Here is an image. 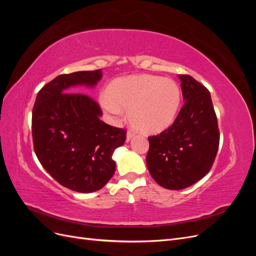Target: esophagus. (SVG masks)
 <instances>
[{"mask_svg":"<svg viewBox=\"0 0 256 256\" xmlns=\"http://www.w3.org/2000/svg\"><path fill=\"white\" fill-rule=\"evenodd\" d=\"M134 136V131L132 130H128V132H127V142H129Z\"/></svg>","mask_w":256,"mask_h":256,"instance_id":"esophagus-1","label":"esophagus"}]
</instances>
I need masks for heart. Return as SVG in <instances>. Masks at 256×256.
I'll use <instances>...</instances> for the list:
<instances>
[{
    "label": "heart",
    "instance_id": "obj_1",
    "mask_svg": "<svg viewBox=\"0 0 256 256\" xmlns=\"http://www.w3.org/2000/svg\"><path fill=\"white\" fill-rule=\"evenodd\" d=\"M182 100V92L172 79L141 74L112 81L102 97L104 109L120 115L129 110V120L143 134H158L172 125Z\"/></svg>",
    "mask_w": 256,
    "mask_h": 256
}]
</instances>
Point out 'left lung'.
Wrapping results in <instances>:
<instances>
[{
    "instance_id": "8db88e82",
    "label": "left lung",
    "mask_w": 256,
    "mask_h": 256,
    "mask_svg": "<svg viewBox=\"0 0 256 256\" xmlns=\"http://www.w3.org/2000/svg\"><path fill=\"white\" fill-rule=\"evenodd\" d=\"M178 76L184 106L171 126L148 136L146 156L154 182L171 190L184 189L202 180L210 171L220 142L210 92L189 74Z\"/></svg>"
}]
</instances>
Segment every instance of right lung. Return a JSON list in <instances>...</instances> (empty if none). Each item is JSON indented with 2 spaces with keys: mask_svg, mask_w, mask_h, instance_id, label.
Wrapping results in <instances>:
<instances>
[{
  "mask_svg": "<svg viewBox=\"0 0 256 256\" xmlns=\"http://www.w3.org/2000/svg\"><path fill=\"white\" fill-rule=\"evenodd\" d=\"M100 69L60 74L38 92L32 112L36 156L54 180L82 193L102 189L115 172L114 150L126 141L127 130L99 120V104L74 85L94 86Z\"/></svg>",
  "mask_w": 256,
  "mask_h": 256,
  "instance_id": "1",
  "label": "right lung"
}]
</instances>
